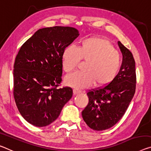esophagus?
Segmentation results:
<instances>
[{
  "mask_svg": "<svg viewBox=\"0 0 151 151\" xmlns=\"http://www.w3.org/2000/svg\"><path fill=\"white\" fill-rule=\"evenodd\" d=\"M81 92H81L80 90H78V89H73V93L74 95L80 94V93H81Z\"/></svg>",
  "mask_w": 151,
  "mask_h": 151,
  "instance_id": "obj_1",
  "label": "esophagus"
}]
</instances>
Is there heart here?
<instances>
[{"label": "heart", "instance_id": "b5f03b06", "mask_svg": "<svg viewBox=\"0 0 151 151\" xmlns=\"http://www.w3.org/2000/svg\"><path fill=\"white\" fill-rule=\"evenodd\" d=\"M81 60L87 62L86 72L68 76L65 83L76 88H86L95 83L97 87L106 86L113 82L121 66V57L109 41L100 38L83 40L78 48L69 46L62 54L64 71L70 73L78 68Z\"/></svg>", "mask_w": 151, "mask_h": 151}]
</instances>
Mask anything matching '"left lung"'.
Segmentation results:
<instances>
[{"mask_svg": "<svg viewBox=\"0 0 151 151\" xmlns=\"http://www.w3.org/2000/svg\"><path fill=\"white\" fill-rule=\"evenodd\" d=\"M117 43L123 55L119 73L109 85L88 92V104L82 112L86 124L94 130H105L115 126L125 114L135 94V61L121 42Z\"/></svg>", "mask_w": 151, "mask_h": 151, "instance_id": "obj_1", "label": "left lung"}]
</instances>
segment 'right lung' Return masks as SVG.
Listing matches in <instances>:
<instances>
[{
    "label": "right lung",
    "instance_id": "add662e5",
    "mask_svg": "<svg viewBox=\"0 0 151 151\" xmlns=\"http://www.w3.org/2000/svg\"><path fill=\"white\" fill-rule=\"evenodd\" d=\"M79 35L74 27H45L20 48L14 63L13 96L21 115L33 126L45 127L55 121L72 97V88L58 87L63 52Z\"/></svg>",
    "mask_w": 151,
    "mask_h": 151
}]
</instances>
